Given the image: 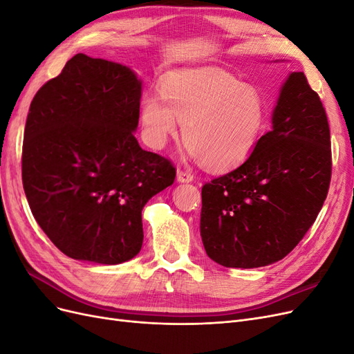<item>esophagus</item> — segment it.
<instances>
[{
	"instance_id": "obj_1",
	"label": "esophagus",
	"mask_w": 354,
	"mask_h": 354,
	"mask_svg": "<svg viewBox=\"0 0 354 354\" xmlns=\"http://www.w3.org/2000/svg\"><path fill=\"white\" fill-rule=\"evenodd\" d=\"M177 181L178 183H190V181H194V176L187 173V171L177 169Z\"/></svg>"
}]
</instances>
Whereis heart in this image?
Returning <instances> with one entry per match:
<instances>
[{"label": "heart", "instance_id": "heart-1", "mask_svg": "<svg viewBox=\"0 0 354 354\" xmlns=\"http://www.w3.org/2000/svg\"><path fill=\"white\" fill-rule=\"evenodd\" d=\"M267 118L266 102L252 85L218 71L177 75L162 91L140 103L145 140L162 149L183 124L192 158L212 171L241 165L254 152Z\"/></svg>", "mask_w": 354, "mask_h": 354}]
</instances>
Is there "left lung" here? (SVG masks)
Segmentation results:
<instances>
[{
    "instance_id": "left-lung-1",
    "label": "left lung",
    "mask_w": 354,
    "mask_h": 354,
    "mask_svg": "<svg viewBox=\"0 0 354 354\" xmlns=\"http://www.w3.org/2000/svg\"><path fill=\"white\" fill-rule=\"evenodd\" d=\"M330 140L325 109L303 72L282 84L272 130L230 173L202 187L201 238L224 267L282 260L312 227L328 195Z\"/></svg>"
}]
</instances>
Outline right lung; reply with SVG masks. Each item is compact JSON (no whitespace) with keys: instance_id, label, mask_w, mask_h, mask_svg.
Segmentation results:
<instances>
[{"instance_id":"right-lung-1","label":"right lung","mask_w":354,"mask_h":354,"mask_svg":"<svg viewBox=\"0 0 354 354\" xmlns=\"http://www.w3.org/2000/svg\"><path fill=\"white\" fill-rule=\"evenodd\" d=\"M142 88L131 68L80 53L30 103L26 199L39 227L73 260L134 259L143 243V207L174 183L169 160L143 151L134 137Z\"/></svg>"}]
</instances>
